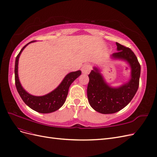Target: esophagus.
Instances as JSON below:
<instances>
[{
  "mask_svg": "<svg viewBox=\"0 0 157 157\" xmlns=\"http://www.w3.org/2000/svg\"><path fill=\"white\" fill-rule=\"evenodd\" d=\"M91 70V66L90 64H84L82 68V72L83 74H87L90 72Z\"/></svg>",
  "mask_w": 157,
  "mask_h": 157,
  "instance_id": "esophagus-1",
  "label": "esophagus"
}]
</instances>
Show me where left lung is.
Listing matches in <instances>:
<instances>
[{"instance_id": "obj_1", "label": "left lung", "mask_w": 157, "mask_h": 157, "mask_svg": "<svg viewBox=\"0 0 157 157\" xmlns=\"http://www.w3.org/2000/svg\"><path fill=\"white\" fill-rule=\"evenodd\" d=\"M118 52L113 59L127 61L131 68V78L119 87H111L107 84L100 71L94 67L89 74L87 98L92 108L102 114H113L127 106L137 91L140 84L141 66L134 52L129 48L116 43Z\"/></svg>"}]
</instances>
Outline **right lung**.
Listing matches in <instances>:
<instances>
[{"label":"right lung","mask_w":157,"mask_h":157,"mask_svg":"<svg viewBox=\"0 0 157 157\" xmlns=\"http://www.w3.org/2000/svg\"><path fill=\"white\" fill-rule=\"evenodd\" d=\"M35 41H32L26 44L21 49L20 52L16 58L14 69L16 87L22 100L29 108L35 111L38 112L39 113H52V112L59 110L64 105L67 95H68V89L70 85L72 83V82L76 78H78L81 75L82 71L80 70H78L67 74L64 79L62 80L61 83L58 86V87L45 95L37 97L30 95L28 92L25 91L21 86V83L19 81L18 74H17V68H18L17 66H18L20 56L25 47L29 43Z\"/></svg>","instance_id":"obj_1"}]
</instances>
